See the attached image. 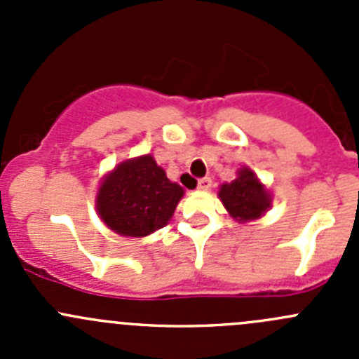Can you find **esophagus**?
I'll use <instances>...</instances> for the list:
<instances>
[{
  "label": "esophagus",
  "instance_id": "esophagus-1",
  "mask_svg": "<svg viewBox=\"0 0 359 359\" xmlns=\"http://www.w3.org/2000/svg\"><path fill=\"white\" fill-rule=\"evenodd\" d=\"M212 187V179L210 177H203V179L198 180V189L200 191H208Z\"/></svg>",
  "mask_w": 359,
  "mask_h": 359
}]
</instances>
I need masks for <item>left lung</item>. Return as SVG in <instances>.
I'll list each match as a JSON object with an SVG mask.
<instances>
[{
  "label": "left lung",
  "instance_id": "1",
  "mask_svg": "<svg viewBox=\"0 0 359 359\" xmlns=\"http://www.w3.org/2000/svg\"><path fill=\"white\" fill-rule=\"evenodd\" d=\"M219 196L227 212L236 220L243 222L260 217L271 205L267 191L248 168L240 170L238 179L231 184H224L219 191Z\"/></svg>",
  "mask_w": 359,
  "mask_h": 359
}]
</instances>
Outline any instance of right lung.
Listing matches in <instances>:
<instances>
[{"label":"right lung","instance_id":"obj_1","mask_svg":"<svg viewBox=\"0 0 359 359\" xmlns=\"http://www.w3.org/2000/svg\"><path fill=\"white\" fill-rule=\"evenodd\" d=\"M184 189L166 179L153 156L128 159L106 175L97 210L109 229L121 236H147L168 224Z\"/></svg>","mask_w":359,"mask_h":359}]
</instances>
